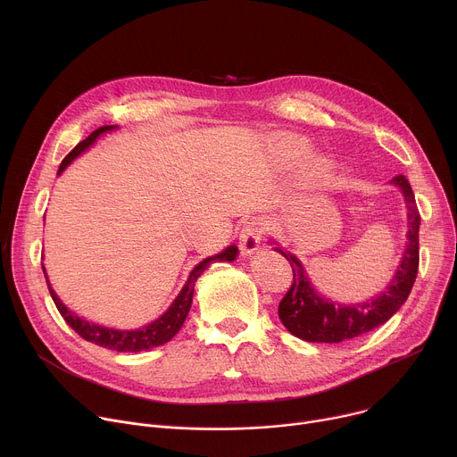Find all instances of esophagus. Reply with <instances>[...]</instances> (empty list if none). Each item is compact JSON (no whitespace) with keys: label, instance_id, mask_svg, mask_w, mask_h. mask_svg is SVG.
<instances>
[{"label":"esophagus","instance_id":"obj_1","mask_svg":"<svg viewBox=\"0 0 457 457\" xmlns=\"http://www.w3.org/2000/svg\"><path fill=\"white\" fill-rule=\"evenodd\" d=\"M262 235H265V224H262L259 219L248 220L241 233H238V245H241L243 253H253L261 243Z\"/></svg>","mask_w":457,"mask_h":457}]
</instances>
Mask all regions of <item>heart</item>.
I'll return each instance as SVG.
<instances>
[{
  "label": "heart",
  "mask_w": 457,
  "mask_h": 457,
  "mask_svg": "<svg viewBox=\"0 0 457 457\" xmlns=\"http://www.w3.org/2000/svg\"><path fill=\"white\" fill-rule=\"evenodd\" d=\"M285 146H287V148H296V146H298V140L287 138V140H285Z\"/></svg>",
  "instance_id": "obj_1"
}]
</instances>
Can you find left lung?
Returning a JSON list of instances; mask_svg holds the SVG:
<instances>
[{
    "instance_id": "obj_1",
    "label": "left lung",
    "mask_w": 457,
    "mask_h": 457,
    "mask_svg": "<svg viewBox=\"0 0 457 457\" xmlns=\"http://www.w3.org/2000/svg\"><path fill=\"white\" fill-rule=\"evenodd\" d=\"M403 192V198L410 211V231H407V248L403 252L400 267L389 283L387 291L372 298L370 302L352 303V305H335L320 298L309 283L300 261L281 252V255L291 262L293 283L289 291L279 302L278 315L283 326L289 329L298 339L309 343H343L353 337H359L381 324H386L402 303L410 296L413 283L419 272V226L420 214L415 204L413 188L405 176L398 174L391 179Z\"/></svg>"
}]
</instances>
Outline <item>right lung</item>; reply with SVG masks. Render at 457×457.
Masks as SVG:
<instances>
[{"instance_id":"right-lung-1","label":"right lung","mask_w":457,"mask_h":457,"mask_svg":"<svg viewBox=\"0 0 457 457\" xmlns=\"http://www.w3.org/2000/svg\"><path fill=\"white\" fill-rule=\"evenodd\" d=\"M114 129V126H104L100 129L92 131L85 140H81L78 146L71 150L61 162L59 166V174L64 170V168L74 161L83 150H87L90 144L98 138L102 133ZM237 246H228L222 253H216L212 257L204 259L200 265L190 272L185 287L181 289V293L178 295V298L174 300V303L168 307L166 313L162 317H159L155 322L144 326L140 329H133V331H122V329H112V328H104L98 324H90L88 320H83L79 317H76L71 311L57 298L55 291L47 283V289H50V295L59 309L61 317L66 320V324L74 329L78 335L88 343H94L98 346L109 348V350H116V352H140V350H150L155 346H161L164 343L170 341L174 335L179 331V328L183 326L188 311H190V303H192V295H195V283L200 278V274L211 265L212 261H233L237 257ZM44 270V267H42ZM46 276V270H44Z\"/></svg>"}]
</instances>
